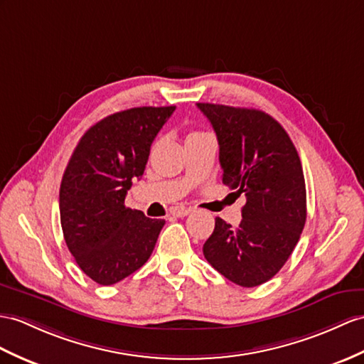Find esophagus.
<instances>
[{"instance_id":"obj_1","label":"esophagus","mask_w":364,"mask_h":364,"mask_svg":"<svg viewBox=\"0 0 364 364\" xmlns=\"http://www.w3.org/2000/svg\"><path fill=\"white\" fill-rule=\"evenodd\" d=\"M173 216H176V218H183V216H187V215H190L191 213V208H185V207H179V208H174L173 211Z\"/></svg>"}]
</instances>
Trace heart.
Listing matches in <instances>:
<instances>
[{"mask_svg":"<svg viewBox=\"0 0 364 364\" xmlns=\"http://www.w3.org/2000/svg\"><path fill=\"white\" fill-rule=\"evenodd\" d=\"M199 134H202V132H198V131H194V132H191V134H190V137H191V136H199Z\"/></svg>","mask_w":364,"mask_h":364,"instance_id":"obj_1","label":"heart"}]
</instances>
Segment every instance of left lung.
Listing matches in <instances>:
<instances>
[{
	"instance_id": "left-lung-1",
	"label": "left lung",
	"mask_w": 364,
	"mask_h": 364,
	"mask_svg": "<svg viewBox=\"0 0 364 364\" xmlns=\"http://www.w3.org/2000/svg\"><path fill=\"white\" fill-rule=\"evenodd\" d=\"M219 144L223 183L245 194L237 228L216 218L205 259L242 287L264 284L294 252L306 224V182L295 145L259 109L198 103Z\"/></svg>"
}]
</instances>
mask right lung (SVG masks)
I'll list each match as a JSON object with an SVG mask.
<instances>
[{"instance_id":"1","label":"right lung","mask_w":364,"mask_h":364,"mask_svg":"<svg viewBox=\"0 0 364 364\" xmlns=\"http://www.w3.org/2000/svg\"><path fill=\"white\" fill-rule=\"evenodd\" d=\"M176 106H141L108 115L80 139L60 185V220L78 267L100 286L139 270L157 242L164 219L125 207L149 148Z\"/></svg>"}]
</instances>
